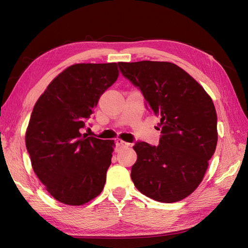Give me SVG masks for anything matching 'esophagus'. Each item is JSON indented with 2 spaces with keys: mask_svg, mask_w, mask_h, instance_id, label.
I'll return each mask as SVG.
<instances>
[{
  "mask_svg": "<svg viewBox=\"0 0 248 248\" xmlns=\"http://www.w3.org/2000/svg\"><path fill=\"white\" fill-rule=\"evenodd\" d=\"M116 145H117V147H119V148H121V147H128V146H130V144H129V143L125 142V141H123V140H121V139H118V140L116 141Z\"/></svg>",
  "mask_w": 248,
  "mask_h": 248,
  "instance_id": "34e87169",
  "label": "esophagus"
}]
</instances>
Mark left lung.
Here are the masks:
<instances>
[{
    "label": "left lung",
    "mask_w": 248,
    "mask_h": 248,
    "mask_svg": "<svg viewBox=\"0 0 248 248\" xmlns=\"http://www.w3.org/2000/svg\"><path fill=\"white\" fill-rule=\"evenodd\" d=\"M119 67L161 119L158 146L135 144L132 182L139 191L155 201L182 200L202 182L217 147L213 100L194 78L173 63L120 62Z\"/></svg>",
    "instance_id": "obj_1"
}]
</instances>
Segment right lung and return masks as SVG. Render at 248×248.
I'll use <instances>...</instances> for the list:
<instances>
[{"instance_id":"add662e5","label":"right lung","mask_w":248,"mask_h":248,"mask_svg":"<svg viewBox=\"0 0 248 248\" xmlns=\"http://www.w3.org/2000/svg\"><path fill=\"white\" fill-rule=\"evenodd\" d=\"M118 77L117 63L71 65L53 78L33 107L26 148L33 171L59 202L78 206L104 188L114 141L81 131Z\"/></svg>"}]
</instances>
